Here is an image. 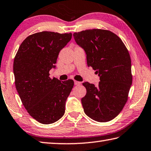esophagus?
Wrapping results in <instances>:
<instances>
[{
  "label": "esophagus",
  "mask_w": 151,
  "mask_h": 151,
  "mask_svg": "<svg viewBox=\"0 0 151 151\" xmlns=\"http://www.w3.org/2000/svg\"><path fill=\"white\" fill-rule=\"evenodd\" d=\"M74 84H75V85H79L81 84V82L78 81H74Z\"/></svg>",
  "instance_id": "34e87169"
}]
</instances>
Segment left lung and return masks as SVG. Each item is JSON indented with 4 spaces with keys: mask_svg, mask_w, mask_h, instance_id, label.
<instances>
[{
    "mask_svg": "<svg viewBox=\"0 0 151 151\" xmlns=\"http://www.w3.org/2000/svg\"><path fill=\"white\" fill-rule=\"evenodd\" d=\"M87 55L88 66L100 77L98 86L84 82L85 114L99 122L113 120L123 109L132 84V62L123 41L109 30L93 29L73 34Z\"/></svg>",
    "mask_w": 151,
    "mask_h": 151,
    "instance_id": "8db88e82",
    "label": "left lung"
}]
</instances>
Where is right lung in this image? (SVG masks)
Returning <instances> with one entry per match:
<instances>
[{"mask_svg": "<svg viewBox=\"0 0 151 151\" xmlns=\"http://www.w3.org/2000/svg\"><path fill=\"white\" fill-rule=\"evenodd\" d=\"M72 34L42 31L32 34L19 46L14 60L15 85L27 112L39 123L50 124L60 119L74 85L49 77L58 54Z\"/></svg>", "mask_w": 151, "mask_h": 151, "instance_id": "add662e5", "label": "right lung"}]
</instances>
